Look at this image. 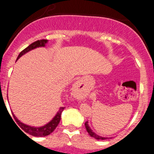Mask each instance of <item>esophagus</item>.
Here are the masks:
<instances>
[{
	"mask_svg": "<svg viewBox=\"0 0 154 154\" xmlns=\"http://www.w3.org/2000/svg\"><path fill=\"white\" fill-rule=\"evenodd\" d=\"M82 84V82L80 81V80H79V81H77V82H76V85L77 86H79V85H80Z\"/></svg>",
	"mask_w": 154,
	"mask_h": 154,
	"instance_id": "esophagus-1",
	"label": "esophagus"
}]
</instances>
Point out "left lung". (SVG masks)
<instances>
[{
    "label": "left lung",
    "instance_id": "1",
    "mask_svg": "<svg viewBox=\"0 0 154 154\" xmlns=\"http://www.w3.org/2000/svg\"><path fill=\"white\" fill-rule=\"evenodd\" d=\"M85 128H86L87 132L89 133V134L92 137H94V138H96V140H106V137H100V136H98L97 134H96V133H94V132H92V130H91V128L89 127V124H88V121H87V122H85Z\"/></svg>",
    "mask_w": 154,
    "mask_h": 154
}]
</instances>
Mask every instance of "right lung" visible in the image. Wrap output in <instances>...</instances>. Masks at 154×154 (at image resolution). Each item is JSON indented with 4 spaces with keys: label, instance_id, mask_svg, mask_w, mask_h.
Listing matches in <instances>:
<instances>
[{
    "label": "right lung",
    "instance_id": "add662e5",
    "mask_svg": "<svg viewBox=\"0 0 154 154\" xmlns=\"http://www.w3.org/2000/svg\"><path fill=\"white\" fill-rule=\"evenodd\" d=\"M47 42L48 40H46V39H42V40H38L36 41V42H33L32 44L28 46L26 48H24L23 51H21V52H20V54H19L18 57H17V60L21 56V55H23L24 54L28 52V51H31V50L34 49V48H36L38 47H44V46L45 45L46 43H47ZM64 109H65V107H60V109L58 110V112H57V114L55 115V117L53 118V119H51L48 123H47V124L45 125V126H41V127H32V126H28V125L24 124V123H21V122L15 117V116L14 115L13 113L12 114H13L14 119H15V121L17 122L18 126H20V128L22 129V130H24L25 133H28V134H30V135L31 136H34V137H46V136L51 134V133L55 130V128L58 126V123H59V122H60L61 120V115H62V112L64 110ZM17 127H18V126H17ZM20 128H19V129H20Z\"/></svg>",
    "mask_w": 154,
    "mask_h": 154
}]
</instances>
